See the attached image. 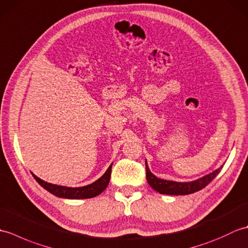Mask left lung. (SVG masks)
Returning <instances> with one entry per match:
<instances>
[{
	"mask_svg": "<svg viewBox=\"0 0 248 248\" xmlns=\"http://www.w3.org/2000/svg\"><path fill=\"white\" fill-rule=\"evenodd\" d=\"M222 170V166L217 168V170L209 173L200 179L191 182H176L170 180H163V179L156 178L154 173L149 170V167L147 165L146 161V179L148 181L149 186L155 189L160 194L165 195H188L195 192H198L200 189L205 187L211 182L213 179L217 176V173Z\"/></svg>",
	"mask_w": 248,
	"mask_h": 248,
	"instance_id": "obj_1",
	"label": "left lung"
}]
</instances>
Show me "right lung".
<instances>
[{
	"label": "right lung",
	"instance_id": "add662e5",
	"mask_svg": "<svg viewBox=\"0 0 248 248\" xmlns=\"http://www.w3.org/2000/svg\"><path fill=\"white\" fill-rule=\"evenodd\" d=\"M113 164V163H112ZM112 164L109 165L108 170L104 172V175L99 178L97 181H94L92 184H88L86 186L81 187H67L62 186H56V184H51L41 180L40 178L33 175L35 180L38 182L46 191L51 194L55 195L61 198H68V199H85V198H93L96 197L97 195L101 194L107 186H108L110 171H112Z\"/></svg>",
	"mask_w": 248,
	"mask_h": 248
}]
</instances>
